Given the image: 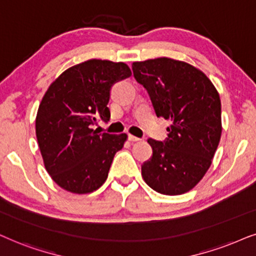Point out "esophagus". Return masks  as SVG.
<instances>
[{
    "label": "esophagus",
    "instance_id": "esophagus-1",
    "mask_svg": "<svg viewBox=\"0 0 256 256\" xmlns=\"http://www.w3.org/2000/svg\"><path fill=\"white\" fill-rule=\"evenodd\" d=\"M128 140H130V142H140V138L136 137V136L128 134Z\"/></svg>",
    "mask_w": 256,
    "mask_h": 256
}]
</instances>
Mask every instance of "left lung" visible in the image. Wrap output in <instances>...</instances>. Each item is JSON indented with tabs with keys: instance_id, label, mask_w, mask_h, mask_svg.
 <instances>
[{
	"instance_id": "left-lung-1",
	"label": "left lung",
	"mask_w": 256,
	"mask_h": 256,
	"mask_svg": "<svg viewBox=\"0 0 256 256\" xmlns=\"http://www.w3.org/2000/svg\"><path fill=\"white\" fill-rule=\"evenodd\" d=\"M156 117L171 120L165 142L148 139L153 154L142 166L156 192L179 196L194 188L208 171L221 138V102L202 70L168 57L132 63Z\"/></svg>"
}]
</instances>
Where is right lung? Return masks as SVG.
Instances as JSON below:
<instances>
[{"label": "right lung", "mask_w": 256, "mask_h": 256, "mask_svg": "<svg viewBox=\"0 0 256 256\" xmlns=\"http://www.w3.org/2000/svg\"><path fill=\"white\" fill-rule=\"evenodd\" d=\"M128 64L88 60L66 69L44 94L36 116V137L44 166L63 190L86 194L108 178L128 134H98L91 126L108 120L111 86L131 76Z\"/></svg>", "instance_id": "1"}]
</instances>
